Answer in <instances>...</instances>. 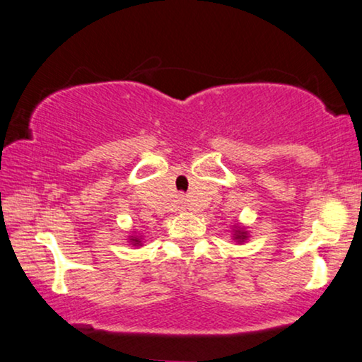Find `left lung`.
<instances>
[{
    "instance_id": "1",
    "label": "left lung",
    "mask_w": 362,
    "mask_h": 362,
    "mask_svg": "<svg viewBox=\"0 0 362 362\" xmlns=\"http://www.w3.org/2000/svg\"><path fill=\"white\" fill-rule=\"evenodd\" d=\"M231 234H233V239H234V241H236L238 244L246 243L247 239H249V231L246 230V226L239 225V223H236V225H233Z\"/></svg>"
}]
</instances>
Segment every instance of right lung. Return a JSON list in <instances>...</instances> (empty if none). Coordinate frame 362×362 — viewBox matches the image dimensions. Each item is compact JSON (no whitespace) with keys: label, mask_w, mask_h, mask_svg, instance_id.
<instances>
[{"label":"right lung","mask_w":362,"mask_h":362,"mask_svg":"<svg viewBox=\"0 0 362 362\" xmlns=\"http://www.w3.org/2000/svg\"><path fill=\"white\" fill-rule=\"evenodd\" d=\"M128 243L132 246H142V238L137 236L136 233H132V236H128Z\"/></svg>","instance_id":"1"}]
</instances>
